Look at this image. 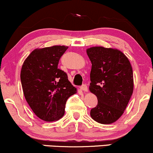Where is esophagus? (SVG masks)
<instances>
[{
  "mask_svg": "<svg viewBox=\"0 0 153 153\" xmlns=\"http://www.w3.org/2000/svg\"><path fill=\"white\" fill-rule=\"evenodd\" d=\"M80 90H81V91H84V92H87L88 91L87 85H86L83 84L81 86V87H80Z\"/></svg>",
  "mask_w": 153,
  "mask_h": 153,
  "instance_id": "esophagus-1",
  "label": "esophagus"
}]
</instances>
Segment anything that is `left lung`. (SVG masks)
<instances>
[{"instance_id": "left-lung-1", "label": "left lung", "mask_w": 153, "mask_h": 153, "mask_svg": "<svg viewBox=\"0 0 153 153\" xmlns=\"http://www.w3.org/2000/svg\"><path fill=\"white\" fill-rule=\"evenodd\" d=\"M86 53L92 63L89 90L97 98L91 116L101 124H111L122 116L133 92L132 66L117 49L95 46Z\"/></svg>"}]
</instances>
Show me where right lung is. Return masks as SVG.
<instances>
[{"label":"right lung","instance_id":"add662e5","mask_svg":"<svg viewBox=\"0 0 153 153\" xmlns=\"http://www.w3.org/2000/svg\"><path fill=\"white\" fill-rule=\"evenodd\" d=\"M65 45L37 48L22 65L21 80L25 100L33 113L46 122L58 120L65 114L66 101L77 89L64 71L58 68Z\"/></svg>","mask_w":153,"mask_h":153}]
</instances>
